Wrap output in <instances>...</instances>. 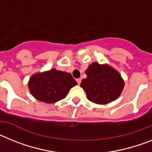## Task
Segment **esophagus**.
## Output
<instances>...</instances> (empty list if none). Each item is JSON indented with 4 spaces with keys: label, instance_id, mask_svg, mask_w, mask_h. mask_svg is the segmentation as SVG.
Here are the masks:
<instances>
[{
    "label": "esophagus",
    "instance_id": "1",
    "mask_svg": "<svg viewBox=\"0 0 152 152\" xmlns=\"http://www.w3.org/2000/svg\"><path fill=\"white\" fill-rule=\"evenodd\" d=\"M76 81H77L78 84H79V85H80V83H81V79H77V80H76Z\"/></svg>",
    "mask_w": 152,
    "mask_h": 152
}]
</instances>
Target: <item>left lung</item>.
Wrapping results in <instances>:
<instances>
[{
  "instance_id": "1",
  "label": "left lung",
  "mask_w": 152,
  "mask_h": 152,
  "mask_svg": "<svg viewBox=\"0 0 152 152\" xmlns=\"http://www.w3.org/2000/svg\"><path fill=\"white\" fill-rule=\"evenodd\" d=\"M85 72L87 77L82 80L80 86L88 99L94 103H109L118 98L123 90L124 80L119 72L110 66L92 63Z\"/></svg>"
}]
</instances>
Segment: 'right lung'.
I'll use <instances>...</instances> for the list:
<instances>
[{
	"mask_svg": "<svg viewBox=\"0 0 152 152\" xmlns=\"http://www.w3.org/2000/svg\"><path fill=\"white\" fill-rule=\"evenodd\" d=\"M77 85L69 72L51 69L30 77L28 88L34 98L46 103H54L66 97L72 87Z\"/></svg>",
	"mask_w": 152,
	"mask_h": 152,
	"instance_id": "right-lung-1",
	"label": "right lung"
}]
</instances>
